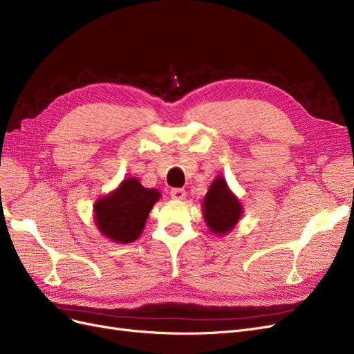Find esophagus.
<instances>
[{"mask_svg": "<svg viewBox=\"0 0 354 354\" xmlns=\"http://www.w3.org/2000/svg\"><path fill=\"white\" fill-rule=\"evenodd\" d=\"M187 196V192L184 188H172L170 189V197L174 200H184Z\"/></svg>", "mask_w": 354, "mask_h": 354, "instance_id": "obj_1", "label": "esophagus"}]
</instances>
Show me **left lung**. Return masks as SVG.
<instances>
[{
	"label": "left lung",
	"mask_w": 354,
	"mask_h": 354,
	"mask_svg": "<svg viewBox=\"0 0 354 354\" xmlns=\"http://www.w3.org/2000/svg\"><path fill=\"white\" fill-rule=\"evenodd\" d=\"M203 218L209 231L216 236L230 234L243 216V204L226 184V179L216 176L203 200Z\"/></svg>",
	"instance_id": "left-lung-1"
}]
</instances>
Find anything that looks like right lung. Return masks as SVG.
Masks as SVG:
<instances>
[{"label": "right lung", "instance_id": "right-lung-1", "mask_svg": "<svg viewBox=\"0 0 354 354\" xmlns=\"http://www.w3.org/2000/svg\"><path fill=\"white\" fill-rule=\"evenodd\" d=\"M160 196V191L144 188L136 178L123 179L116 189L94 203L98 231L118 244L135 241L142 234L148 214Z\"/></svg>", "mask_w": 354, "mask_h": 354}]
</instances>
